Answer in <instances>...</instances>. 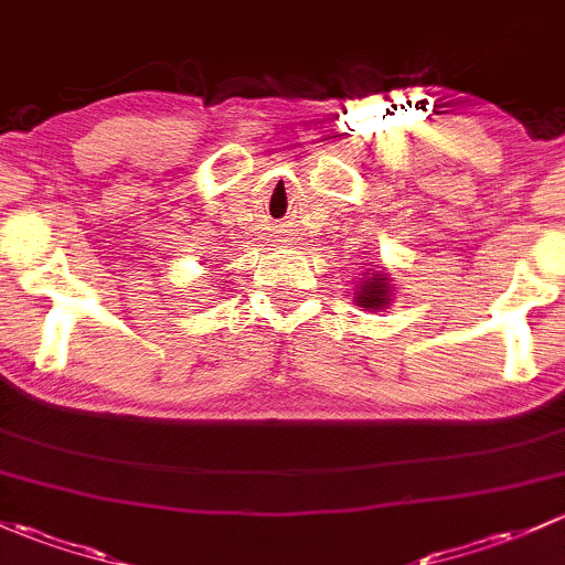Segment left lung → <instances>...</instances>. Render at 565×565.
<instances>
[{
	"label": "left lung",
	"instance_id": "obj_1",
	"mask_svg": "<svg viewBox=\"0 0 565 565\" xmlns=\"http://www.w3.org/2000/svg\"><path fill=\"white\" fill-rule=\"evenodd\" d=\"M356 301L362 307H370V310H381L388 301V277L372 275V280H367L359 288Z\"/></svg>",
	"mask_w": 565,
	"mask_h": 565
}]
</instances>
